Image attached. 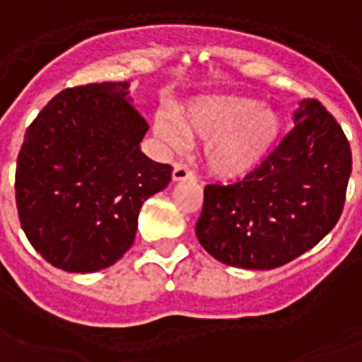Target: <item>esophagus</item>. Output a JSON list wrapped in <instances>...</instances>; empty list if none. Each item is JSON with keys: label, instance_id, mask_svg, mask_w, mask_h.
<instances>
[{"label": "esophagus", "instance_id": "1", "mask_svg": "<svg viewBox=\"0 0 362 362\" xmlns=\"http://www.w3.org/2000/svg\"><path fill=\"white\" fill-rule=\"evenodd\" d=\"M193 178V173L189 171V167L184 162H175L173 165V180L182 182V180H191Z\"/></svg>", "mask_w": 362, "mask_h": 362}]
</instances>
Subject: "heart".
<instances>
[{
  "label": "heart",
  "instance_id": "1",
  "mask_svg": "<svg viewBox=\"0 0 362 362\" xmlns=\"http://www.w3.org/2000/svg\"><path fill=\"white\" fill-rule=\"evenodd\" d=\"M184 134L206 139L202 162L217 178L232 180L263 163L281 132V119L272 108L259 106L247 95H211L176 114ZM171 119L158 114L154 132L165 144L176 145L180 134Z\"/></svg>",
  "mask_w": 362,
  "mask_h": 362
}]
</instances>
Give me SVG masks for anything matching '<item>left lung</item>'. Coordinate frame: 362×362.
Here are the masks:
<instances>
[{
	"label": "left lung",
	"mask_w": 362,
	"mask_h": 362,
	"mask_svg": "<svg viewBox=\"0 0 362 362\" xmlns=\"http://www.w3.org/2000/svg\"><path fill=\"white\" fill-rule=\"evenodd\" d=\"M294 129L243 180L204 187L195 232L224 265L269 270L311 250L342 214L351 148L335 117L302 101Z\"/></svg>",
	"instance_id": "1"
}]
</instances>
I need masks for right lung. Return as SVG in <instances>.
I'll return each instance as SVG.
<instances>
[{"instance_id":"add662e5","label":"right lung","mask_w":362,"mask_h":362,"mask_svg":"<svg viewBox=\"0 0 362 362\" xmlns=\"http://www.w3.org/2000/svg\"><path fill=\"white\" fill-rule=\"evenodd\" d=\"M129 83L68 88L29 124L16 163V206L27 239L47 263L95 272L132 247L148 197L173 167L139 148L148 130Z\"/></svg>"}]
</instances>
